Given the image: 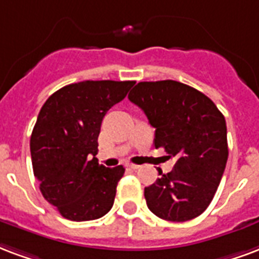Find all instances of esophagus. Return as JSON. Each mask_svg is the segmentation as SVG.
<instances>
[{"mask_svg":"<svg viewBox=\"0 0 259 259\" xmlns=\"http://www.w3.org/2000/svg\"><path fill=\"white\" fill-rule=\"evenodd\" d=\"M127 167L130 168V170H139L140 167H141V166H139V164H133V163H130V164H127Z\"/></svg>","mask_w":259,"mask_h":259,"instance_id":"34e87169","label":"esophagus"}]
</instances>
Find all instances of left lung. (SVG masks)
<instances>
[{
  "label": "left lung",
  "instance_id": "left-lung-1",
  "mask_svg": "<svg viewBox=\"0 0 259 259\" xmlns=\"http://www.w3.org/2000/svg\"><path fill=\"white\" fill-rule=\"evenodd\" d=\"M155 127V148L177 158L144 189L155 215L173 222L200 215L217 192L228 160L225 118L207 96L181 82H139L129 93Z\"/></svg>",
  "mask_w": 259,
  "mask_h": 259
}]
</instances>
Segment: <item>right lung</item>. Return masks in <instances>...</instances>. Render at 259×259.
Here are the masks:
<instances>
[{
	"mask_svg": "<svg viewBox=\"0 0 259 259\" xmlns=\"http://www.w3.org/2000/svg\"><path fill=\"white\" fill-rule=\"evenodd\" d=\"M135 81H83L61 88L45 101L30 140L34 176L48 202L71 221L110 211L123 166L99 164L97 139L112 105Z\"/></svg>",
	"mask_w": 259,
	"mask_h": 259,
	"instance_id": "right-lung-1",
	"label": "right lung"
}]
</instances>
